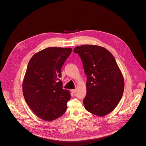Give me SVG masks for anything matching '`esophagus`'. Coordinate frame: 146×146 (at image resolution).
I'll list each match as a JSON object with an SVG mask.
<instances>
[{
    "label": "esophagus",
    "instance_id": "obj_1",
    "mask_svg": "<svg viewBox=\"0 0 146 146\" xmlns=\"http://www.w3.org/2000/svg\"><path fill=\"white\" fill-rule=\"evenodd\" d=\"M71 92L73 93H75L76 92V89H72L71 90Z\"/></svg>",
    "mask_w": 146,
    "mask_h": 146
}]
</instances>
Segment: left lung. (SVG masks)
Listing matches in <instances>:
<instances>
[{
	"mask_svg": "<svg viewBox=\"0 0 146 146\" xmlns=\"http://www.w3.org/2000/svg\"><path fill=\"white\" fill-rule=\"evenodd\" d=\"M83 61L86 75V95L84 99L89 112L104 116L112 112L123 94L124 81L113 55L104 47L78 46L74 49Z\"/></svg>",
	"mask_w": 146,
	"mask_h": 146,
	"instance_id": "obj_1",
	"label": "left lung"
}]
</instances>
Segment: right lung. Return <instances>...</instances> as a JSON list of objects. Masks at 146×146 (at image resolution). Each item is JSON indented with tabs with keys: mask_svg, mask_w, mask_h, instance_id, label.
<instances>
[{
	"mask_svg": "<svg viewBox=\"0 0 146 146\" xmlns=\"http://www.w3.org/2000/svg\"><path fill=\"white\" fill-rule=\"evenodd\" d=\"M72 49L49 47L35 54L28 63L22 85L27 104L39 118L50 121L66 112L71 98L63 89L61 68Z\"/></svg>",
	"mask_w": 146,
	"mask_h": 146,
	"instance_id": "obj_1",
	"label": "right lung"
}]
</instances>
